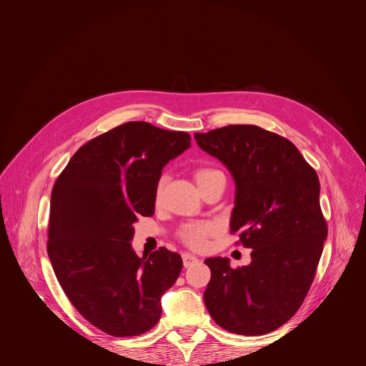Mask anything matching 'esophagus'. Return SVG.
<instances>
[{
    "mask_svg": "<svg viewBox=\"0 0 366 366\" xmlns=\"http://www.w3.org/2000/svg\"><path fill=\"white\" fill-rule=\"evenodd\" d=\"M181 257H182V262H184V267H185V268L191 267V265H193L194 262H197V261H199V259H197V257H194V255H191V254H188V252L182 254Z\"/></svg>",
    "mask_w": 366,
    "mask_h": 366,
    "instance_id": "esophagus-1",
    "label": "esophagus"
}]
</instances>
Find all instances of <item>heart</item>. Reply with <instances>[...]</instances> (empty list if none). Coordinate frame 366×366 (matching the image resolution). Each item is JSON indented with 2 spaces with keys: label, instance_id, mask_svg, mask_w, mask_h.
<instances>
[{
  "label": "heart",
  "instance_id": "b5f03b06",
  "mask_svg": "<svg viewBox=\"0 0 366 366\" xmlns=\"http://www.w3.org/2000/svg\"><path fill=\"white\" fill-rule=\"evenodd\" d=\"M214 172H217V170H214V169H200V170H197L196 181H200L202 178L210 175V173H214ZM163 185H164V181L162 179L157 185V189H156V199L157 200H160V197H162ZM217 229H218V225L214 224V222H191V224L184 225L182 232H181V239L189 247L200 251V249L206 247L207 237L210 234H214Z\"/></svg>",
  "mask_w": 366,
  "mask_h": 366
}]
</instances>
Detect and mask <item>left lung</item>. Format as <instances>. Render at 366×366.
Instances as JSON below:
<instances>
[{"label":"left lung","instance_id":"1","mask_svg":"<svg viewBox=\"0 0 366 366\" xmlns=\"http://www.w3.org/2000/svg\"><path fill=\"white\" fill-rule=\"evenodd\" d=\"M194 138L232 173L229 228L252 249L251 264L239 268L228 258L204 261L212 273L206 309L233 334L272 332L301 307L328 236L317 173L291 141L258 126L232 124Z\"/></svg>","mask_w":366,"mask_h":366}]
</instances>
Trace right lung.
<instances>
[{"label": "right lung", "mask_w": 366, "mask_h": 366, "mask_svg": "<svg viewBox=\"0 0 366 366\" xmlns=\"http://www.w3.org/2000/svg\"><path fill=\"white\" fill-rule=\"evenodd\" d=\"M189 134L129 122L76 151L56 179L47 252L80 315L114 337L141 335L162 316V295L182 259L166 247L139 258L133 224L154 215L162 169L189 148Z\"/></svg>", "instance_id": "add662e5"}]
</instances>
